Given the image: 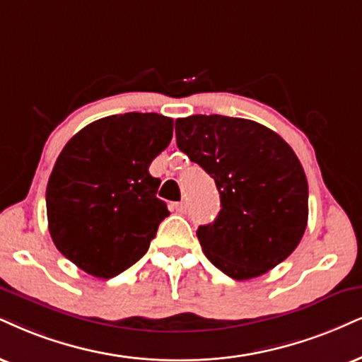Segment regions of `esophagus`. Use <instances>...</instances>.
<instances>
[{
    "label": "esophagus",
    "mask_w": 362,
    "mask_h": 362,
    "mask_svg": "<svg viewBox=\"0 0 362 362\" xmlns=\"http://www.w3.org/2000/svg\"><path fill=\"white\" fill-rule=\"evenodd\" d=\"M174 209H176L177 213H186V209H188V204H186V202L174 203Z\"/></svg>",
    "instance_id": "obj_1"
}]
</instances>
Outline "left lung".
Here are the masks:
<instances>
[{
    "label": "left lung",
    "instance_id": "1",
    "mask_svg": "<svg viewBox=\"0 0 362 362\" xmlns=\"http://www.w3.org/2000/svg\"><path fill=\"white\" fill-rule=\"evenodd\" d=\"M176 142L220 193L216 220L196 231L208 260L235 280L282 263L309 218V186L292 147L262 124L216 114L177 119Z\"/></svg>",
    "mask_w": 362,
    "mask_h": 362
}]
</instances>
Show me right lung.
Listing matches in <instances>:
<instances>
[{"instance_id": "obj_1", "label": "right lung", "mask_w": 362, "mask_h": 362, "mask_svg": "<svg viewBox=\"0 0 362 362\" xmlns=\"http://www.w3.org/2000/svg\"><path fill=\"white\" fill-rule=\"evenodd\" d=\"M171 137V117L127 112L95 120L66 142L47 185L48 230L62 255L99 279L144 257L169 216L149 166Z\"/></svg>"}]
</instances>
